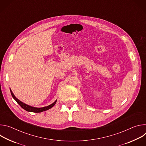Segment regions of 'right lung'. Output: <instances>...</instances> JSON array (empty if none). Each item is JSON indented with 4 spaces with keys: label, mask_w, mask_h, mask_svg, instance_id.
<instances>
[{
    "label": "right lung",
    "mask_w": 146,
    "mask_h": 146,
    "mask_svg": "<svg viewBox=\"0 0 146 146\" xmlns=\"http://www.w3.org/2000/svg\"><path fill=\"white\" fill-rule=\"evenodd\" d=\"M10 90V92H11V94L13 96V98L14 99V100L19 104V105L23 109H24V110H25L26 111H30V112H33V113H40V112H43V111H44L46 110H47L51 108H52L55 105V103L56 102V100L53 103H52L51 105H49V106H46V107H43V108H35V107H32V106H31L29 105H27V104L22 102L21 101H20L19 100H18L15 96V95H14V94L13 93L12 91Z\"/></svg>",
    "instance_id": "add662e5"
}]
</instances>
